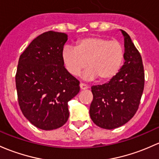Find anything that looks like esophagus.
<instances>
[{
	"label": "esophagus",
	"mask_w": 159,
	"mask_h": 159,
	"mask_svg": "<svg viewBox=\"0 0 159 159\" xmlns=\"http://www.w3.org/2000/svg\"><path fill=\"white\" fill-rule=\"evenodd\" d=\"M80 88H81V90H85L88 88V86L83 83H80Z\"/></svg>",
	"instance_id": "obj_1"
}]
</instances>
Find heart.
<instances>
[{"label": "heart", "mask_w": 159, "mask_h": 159, "mask_svg": "<svg viewBox=\"0 0 159 159\" xmlns=\"http://www.w3.org/2000/svg\"><path fill=\"white\" fill-rule=\"evenodd\" d=\"M125 51L116 40L102 36H88L77 41L75 47L66 46L61 52V60L66 71L78 76L88 66L83 79L109 81L114 78L123 66Z\"/></svg>", "instance_id": "b5f03b06"}]
</instances>
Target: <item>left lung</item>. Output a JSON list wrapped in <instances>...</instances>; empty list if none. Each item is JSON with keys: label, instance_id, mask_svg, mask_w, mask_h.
<instances>
[{"label": "left lung", "instance_id": "8db88e82", "mask_svg": "<svg viewBox=\"0 0 159 159\" xmlns=\"http://www.w3.org/2000/svg\"><path fill=\"white\" fill-rule=\"evenodd\" d=\"M120 30L124 36V64L107 83L91 87L93 101L90 116L97 126L106 129L120 127L133 118L144 89L141 55L128 33Z\"/></svg>", "mask_w": 159, "mask_h": 159}]
</instances>
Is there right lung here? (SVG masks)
<instances>
[{"mask_svg": "<svg viewBox=\"0 0 159 159\" xmlns=\"http://www.w3.org/2000/svg\"><path fill=\"white\" fill-rule=\"evenodd\" d=\"M68 35L48 31L31 42L20 56L16 74L23 114L43 130L62 126L69 116L68 102L80 91L79 81L66 71L61 52Z\"/></svg>", "mask_w": 159, "mask_h": 159, "instance_id": "1", "label": "right lung"}]
</instances>
